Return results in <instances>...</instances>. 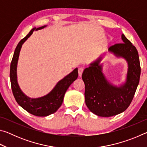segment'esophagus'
Returning <instances> with one entry per match:
<instances>
[{"mask_svg":"<svg viewBox=\"0 0 147 147\" xmlns=\"http://www.w3.org/2000/svg\"><path fill=\"white\" fill-rule=\"evenodd\" d=\"M84 68L83 67H80L78 68V75H79V76H82V73L84 71Z\"/></svg>","mask_w":147,"mask_h":147,"instance_id":"1","label":"esophagus"}]
</instances>
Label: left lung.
<instances>
[{
    "instance_id": "8db88e82",
    "label": "left lung",
    "mask_w": 147,
    "mask_h": 147,
    "mask_svg": "<svg viewBox=\"0 0 147 147\" xmlns=\"http://www.w3.org/2000/svg\"><path fill=\"white\" fill-rule=\"evenodd\" d=\"M123 43H116L108 51L128 62L126 81L121 87L114 86L102 73L100 58L84 69L82 80L85 84V101L89 110L100 117H111L128 108L135 94L141 74L138 52L135 46L122 34Z\"/></svg>"
}]
</instances>
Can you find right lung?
<instances>
[{"mask_svg": "<svg viewBox=\"0 0 147 147\" xmlns=\"http://www.w3.org/2000/svg\"><path fill=\"white\" fill-rule=\"evenodd\" d=\"M45 26H43L38 28L35 27L32 28L25 38L19 41L15 50L10 64V73H9L12 92L17 102L28 113L38 117L48 116L58 110L63 102L66 91L67 90L71 84L78 78V69L76 68L67 76L59 81L54 88L49 94L40 98H30L22 92L17 83V61H18L21 47L24 42L31 36L34 30H38Z\"/></svg>", "mask_w": 147, "mask_h": 147, "instance_id": "obj_1", "label": "right lung"}]
</instances>
